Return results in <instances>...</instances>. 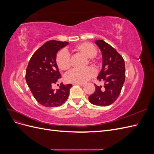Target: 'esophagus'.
I'll return each instance as SVG.
<instances>
[{"label": "esophagus", "instance_id": "obj_1", "mask_svg": "<svg viewBox=\"0 0 154 154\" xmlns=\"http://www.w3.org/2000/svg\"><path fill=\"white\" fill-rule=\"evenodd\" d=\"M73 85H79L80 86H84L85 85V83H73Z\"/></svg>", "mask_w": 154, "mask_h": 154}]
</instances>
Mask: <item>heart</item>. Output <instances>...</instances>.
I'll use <instances>...</instances> for the list:
<instances>
[{"label": "heart", "instance_id": "1", "mask_svg": "<svg viewBox=\"0 0 154 154\" xmlns=\"http://www.w3.org/2000/svg\"><path fill=\"white\" fill-rule=\"evenodd\" d=\"M74 50L82 54L91 63L97 66L98 61L96 58L97 50L94 44L90 42H82L76 45ZM56 63L61 71H67L71 67V58L69 54L64 50L60 51L56 55ZM96 75L95 70L92 67H87L83 70H72L66 76V80L69 83H85Z\"/></svg>", "mask_w": 154, "mask_h": 154}]
</instances>
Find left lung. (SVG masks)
<instances>
[{
  "label": "left lung",
  "mask_w": 154,
  "mask_h": 154,
  "mask_svg": "<svg viewBox=\"0 0 154 154\" xmlns=\"http://www.w3.org/2000/svg\"><path fill=\"white\" fill-rule=\"evenodd\" d=\"M96 44L102 53L103 66L97 79L103 82L104 86L94 84L96 91L88 97V100L94 105L106 106L118 99L125 80L124 59L113 47L103 40H97Z\"/></svg>",
  "instance_id": "left-lung-1"
}]
</instances>
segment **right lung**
Here are the masks:
<instances>
[{
    "label": "right lung",
    "instance_id": "obj_1",
    "mask_svg": "<svg viewBox=\"0 0 154 154\" xmlns=\"http://www.w3.org/2000/svg\"><path fill=\"white\" fill-rule=\"evenodd\" d=\"M67 42L49 40L37 49L31 57L26 71V80L35 100L46 107L63 105L67 100L71 84H60L58 89L52 86L61 75L56 63L58 51L67 45Z\"/></svg>",
    "mask_w": 154,
    "mask_h": 154
}]
</instances>
